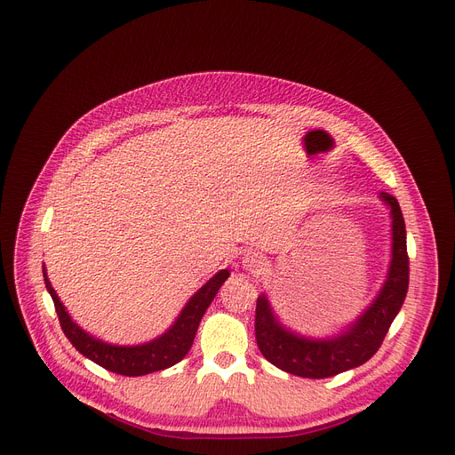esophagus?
<instances>
[{"label":"esophagus","mask_w":455,"mask_h":455,"mask_svg":"<svg viewBox=\"0 0 455 455\" xmlns=\"http://www.w3.org/2000/svg\"><path fill=\"white\" fill-rule=\"evenodd\" d=\"M243 269H246V271H251V273H254V275H261L266 271V259H264V256H259L258 252H246L244 256H243Z\"/></svg>","instance_id":"1"}]
</instances>
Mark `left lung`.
<instances>
[{"label":"left lung","mask_w":455,"mask_h":455,"mask_svg":"<svg viewBox=\"0 0 455 455\" xmlns=\"http://www.w3.org/2000/svg\"><path fill=\"white\" fill-rule=\"evenodd\" d=\"M379 199L391 216V259L378 294L355 321L330 336L299 334L275 313L267 294L258 296L256 341L261 355L288 374L299 378H330L370 361L379 349L408 292L406 226L398 201L381 191Z\"/></svg>","instance_id":"8db88e82"}]
</instances>
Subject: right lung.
Returning a JSON list of instances; mask_svg holds the SVG:
<instances>
[{"mask_svg":"<svg viewBox=\"0 0 455 455\" xmlns=\"http://www.w3.org/2000/svg\"><path fill=\"white\" fill-rule=\"evenodd\" d=\"M228 277L229 269H220L216 275H212V277L186 301L180 315L176 316L174 323L164 330L161 336L139 343V346H117V343H108L100 338L91 336L87 330L81 328L72 319L70 313L66 311L64 304L60 301L59 294L54 292V288L47 277V269L44 266V281L47 286V292L54 301V307H57L59 321L66 338L70 339L72 346L81 355L87 356L89 361L121 376H146L151 374V371H159L180 363L191 349V346H194V338L197 334V328L204 311L209 309L214 296L220 291V286L226 283Z\"/></svg>","mask_w":455,"mask_h":455,"instance_id":"add662e5","label":"right lung"}]
</instances>
